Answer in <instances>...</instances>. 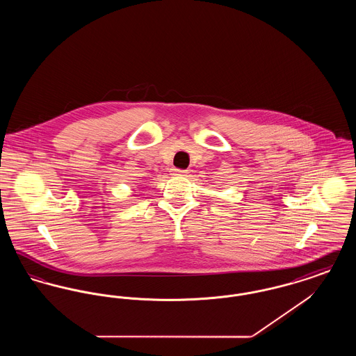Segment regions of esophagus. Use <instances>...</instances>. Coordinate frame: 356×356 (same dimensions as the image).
Here are the masks:
<instances>
[{
	"label": "esophagus",
	"instance_id": "1",
	"mask_svg": "<svg viewBox=\"0 0 356 356\" xmlns=\"http://www.w3.org/2000/svg\"><path fill=\"white\" fill-rule=\"evenodd\" d=\"M172 175L173 176H186V170H172Z\"/></svg>",
	"mask_w": 356,
	"mask_h": 356
}]
</instances>
